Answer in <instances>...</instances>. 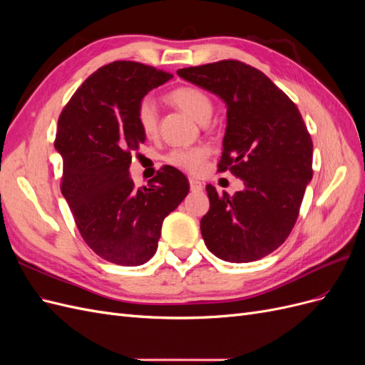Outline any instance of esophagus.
Segmentation results:
<instances>
[{"instance_id":"obj_1","label":"esophagus","mask_w":365,"mask_h":365,"mask_svg":"<svg viewBox=\"0 0 365 365\" xmlns=\"http://www.w3.org/2000/svg\"><path fill=\"white\" fill-rule=\"evenodd\" d=\"M189 182H190V190L192 192H201L202 190V182L197 181L195 178H189Z\"/></svg>"}]
</instances>
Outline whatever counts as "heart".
Here are the masks:
<instances>
[{"instance_id":"1","label":"heart","mask_w":365,"mask_h":365,"mask_svg":"<svg viewBox=\"0 0 365 365\" xmlns=\"http://www.w3.org/2000/svg\"><path fill=\"white\" fill-rule=\"evenodd\" d=\"M169 102L180 108L187 115H190L197 123H207L213 114V102L202 90L195 86H180L168 94ZM137 123L143 134L146 137H153L157 134L158 128V113L155 103L150 97H145L137 106ZM208 155V149L204 146L195 148H178L170 150L165 155L168 161L173 168L190 173H200Z\"/></svg>"}]
</instances>
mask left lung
I'll list each match as a JSON object with an SVG mask.
<instances>
[{
    "label": "left lung",
    "mask_w": 365,
    "mask_h": 365,
    "mask_svg": "<svg viewBox=\"0 0 365 365\" xmlns=\"http://www.w3.org/2000/svg\"><path fill=\"white\" fill-rule=\"evenodd\" d=\"M216 94L227 106L219 172L245 184L233 196L205 187L210 210L201 219L207 248L225 262L247 263L288 239L312 180V140L298 108L262 71L219 61L176 71Z\"/></svg>",
    "instance_id": "left-lung-1"
}]
</instances>
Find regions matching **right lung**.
Instances as JSON below:
<instances>
[{
    "label": "right lung",
    "instance_id": "1",
    "mask_svg": "<svg viewBox=\"0 0 365 365\" xmlns=\"http://www.w3.org/2000/svg\"><path fill=\"white\" fill-rule=\"evenodd\" d=\"M169 79L172 74L145 63H108L77 88L58 120L61 192L74 222L97 256L123 267H138L155 254L164 217L190 189L172 165L141 189L129 175L132 153L146 140L137 106Z\"/></svg>",
    "mask_w": 365,
    "mask_h": 365
}]
</instances>
